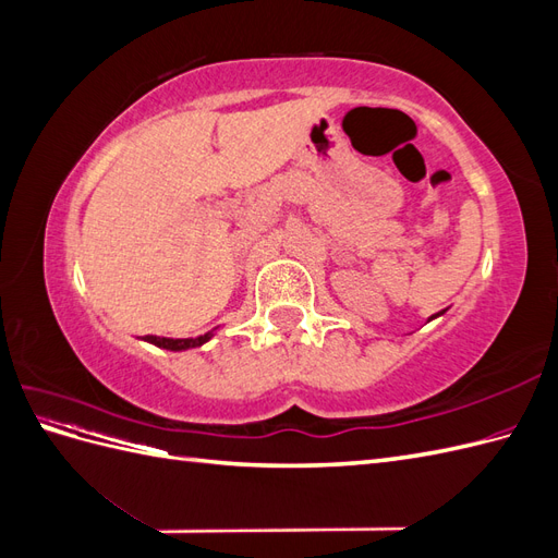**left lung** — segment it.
<instances>
[{
    "instance_id": "obj_1",
    "label": "left lung",
    "mask_w": 558,
    "mask_h": 558,
    "mask_svg": "<svg viewBox=\"0 0 558 558\" xmlns=\"http://www.w3.org/2000/svg\"><path fill=\"white\" fill-rule=\"evenodd\" d=\"M442 314H445V310H442V312H437V314H433L428 320H433V318H437V316H442Z\"/></svg>"
}]
</instances>
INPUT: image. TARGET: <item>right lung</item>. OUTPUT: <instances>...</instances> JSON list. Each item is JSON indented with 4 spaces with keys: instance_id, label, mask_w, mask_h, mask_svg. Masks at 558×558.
Segmentation results:
<instances>
[{
    "instance_id": "1",
    "label": "right lung",
    "mask_w": 558,
    "mask_h": 558,
    "mask_svg": "<svg viewBox=\"0 0 558 558\" xmlns=\"http://www.w3.org/2000/svg\"><path fill=\"white\" fill-rule=\"evenodd\" d=\"M216 330L218 328H214L205 335H197V337H183V340H174V337H158V335H146V337H142V340L148 344H156L160 349H167V351H189V349L207 344Z\"/></svg>"
}]
</instances>
